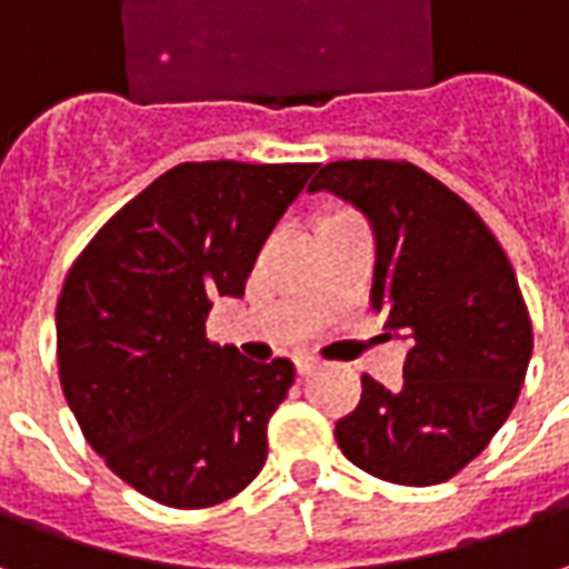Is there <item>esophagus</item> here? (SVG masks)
Instances as JSON below:
<instances>
[{
	"label": "esophagus",
	"instance_id": "obj_1",
	"mask_svg": "<svg viewBox=\"0 0 569 569\" xmlns=\"http://www.w3.org/2000/svg\"><path fill=\"white\" fill-rule=\"evenodd\" d=\"M296 369H298V375H313V371L320 369V362H317L313 357H298Z\"/></svg>",
	"mask_w": 569,
	"mask_h": 569
}]
</instances>
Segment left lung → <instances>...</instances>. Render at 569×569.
Masks as SVG:
<instances>
[{
	"instance_id": "1",
	"label": "left lung",
	"mask_w": 569,
	"mask_h": 569,
	"mask_svg": "<svg viewBox=\"0 0 569 569\" xmlns=\"http://www.w3.org/2000/svg\"><path fill=\"white\" fill-rule=\"evenodd\" d=\"M308 191L369 219L371 308L411 341L399 390L362 375L338 448L383 481L441 485L488 448L525 383L533 332L512 264L478 212L415 163L332 161Z\"/></svg>"
}]
</instances>
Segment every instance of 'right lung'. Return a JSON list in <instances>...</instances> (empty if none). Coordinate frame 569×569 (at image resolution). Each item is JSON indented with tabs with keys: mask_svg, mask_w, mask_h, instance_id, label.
<instances>
[{
	"mask_svg": "<svg viewBox=\"0 0 569 569\" xmlns=\"http://www.w3.org/2000/svg\"><path fill=\"white\" fill-rule=\"evenodd\" d=\"M317 163H179L97 231L57 301L60 383L84 439L142 497L203 509L268 457V420L296 381L207 338Z\"/></svg>",
	"mask_w": 569,
	"mask_h": 569,
	"instance_id": "1",
	"label": "right lung"
}]
</instances>
